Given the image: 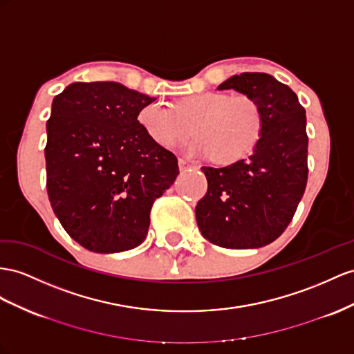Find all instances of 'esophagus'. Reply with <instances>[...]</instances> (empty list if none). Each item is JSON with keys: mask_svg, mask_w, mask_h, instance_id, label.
<instances>
[{"mask_svg": "<svg viewBox=\"0 0 354 354\" xmlns=\"http://www.w3.org/2000/svg\"><path fill=\"white\" fill-rule=\"evenodd\" d=\"M178 165H179V170H180V171H184V170H188V169L193 167L192 165H189V162H187V161L183 160V158L178 160Z\"/></svg>", "mask_w": 354, "mask_h": 354, "instance_id": "1", "label": "esophagus"}]
</instances>
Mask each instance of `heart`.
Returning a JSON list of instances; mask_svg holds the SVG:
<instances>
[{
    "mask_svg": "<svg viewBox=\"0 0 354 354\" xmlns=\"http://www.w3.org/2000/svg\"><path fill=\"white\" fill-rule=\"evenodd\" d=\"M139 122L162 148H174L192 138L185 147L189 157H212L223 162L241 161L254 151L263 131V113L254 98L227 93H202L180 100L176 111L162 102H152L139 112Z\"/></svg>",
    "mask_w": 354,
    "mask_h": 354,
    "instance_id": "b5f03b06",
    "label": "heart"
}]
</instances>
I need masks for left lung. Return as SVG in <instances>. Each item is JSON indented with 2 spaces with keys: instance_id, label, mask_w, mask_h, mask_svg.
I'll return each mask as SVG.
<instances>
[{
  "instance_id": "obj_1",
  "label": "left lung",
  "mask_w": 354,
  "mask_h": 354,
  "mask_svg": "<svg viewBox=\"0 0 354 354\" xmlns=\"http://www.w3.org/2000/svg\"><path fill=\"white\" fill-rule=\"evenodd\" d=\"M218 89L254 98L263 113V131L248 160L202 167L207 193L196 206L197 225L218 247L260 248L286 230L305 192V109L292 89L266 73L234 75Z\"/></svg>"
}]
</instances>
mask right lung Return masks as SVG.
Masks as SVG:
<instances>
[{
	"mask_svg": "<svg viewBox=\"0 0 354 354\" xmlns=\"http://www.w3.org/2000/svg\"><path fill=\"white\" fill-rule=\"evenodd\" d=\"M153 100L118 82H75L53 98L48 196L62 227L89 251L140 245L153 201L179 175L178 158L138 121Z\"/></svg>",
	"mask_w": 354,
	"mask_h": 354,
	"instance_id": "add662e5",
	"label": "right lung"
}]
</instances>
